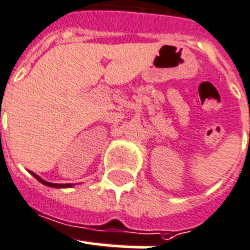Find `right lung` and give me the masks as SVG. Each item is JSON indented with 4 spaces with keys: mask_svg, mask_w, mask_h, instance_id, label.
<instances>
[{
    "mask_svg": "<svg viewBox=\"0 0 250 250\" xmlns=\"http://www.w3.org/2000/svg\"><path fill=\"white\" fill-rule=\"evenodd\" d=\"M30 173L33 174L34 177L37 178V180H38V181L41 182V184L46 185V186H50V188H70V186H72V184H64V185H62V184H51V182L43 181V180H42V178H41V177H38L37 174H36V173H33V172H30Z\"/></svg>",
    "mask_w": 250,
    "mask_h": 250,
    "instance_id": "1",
    "label": "right lung"
}]
</instances>
